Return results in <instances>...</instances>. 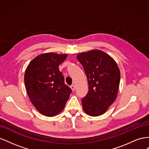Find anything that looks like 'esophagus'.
Segmentation results:
<instances>
[{
	"mask_svg": "<svg viewBox=\"0 0 149 149\" xmlns=\"http://www.w3.org/2000/svg\"><path fill=\"white\" fill-rule=\"evenodd\" d=\"M70 88H71V89L73 90V91H74V89H75V86H74V85H71L70 86Z\"/></svg>",
	"mask_w": 149,
	"mask_h": 149,
	"instance_id": "esophagus-1",
	"label": "esophagus"
}]
</instances>
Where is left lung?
Listing matches in <instances>:
<instances>
[{
  "label": "left lung",
  "instance_id": "obj_1",
  "mask_svg": "<svg viewBox=\"0 0 149 149\" xmlns=\"http://www.w3.org/2000/svg\"><path fill=\"white\" fill-rule=\"evenodd\" d=\"M77 59L83 66L89 86L88 93L81 100L83 109L89 116H100L116 99L120 77L118 65L98 49L80 53Z\"/></svg>",
  "mask_w": 149,
  "mask_h": 149
}]
</instances>
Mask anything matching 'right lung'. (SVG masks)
<instances>
[{"label":"right lung","mask_w":149,"mask_h":149,"mask_svg":"<svg viewBox=\"0 0 149 149\" xmlns=\"http://www.w3.org/2000/svg\"><path fill=\"white\" fill-rule=\"evenodd\" d=\"M66 57V54H42L35 58L26 69L24 81L28 95L36 109L45 116L60 113L72 92L64 83L58 68Z\"/></svg>","instance_id":"add662e5"}]
</instances>
